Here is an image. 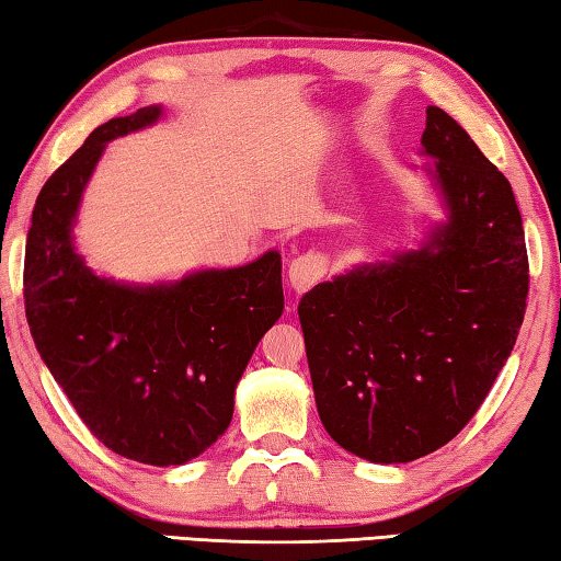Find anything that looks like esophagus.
<instances>
[{
	"label": "esophagus",
	"instance_id": "obj_1",
	"mask_svg": "<svg viewBox=\"0 0 561 561\" xmlns=\"http://www.w3.org/2000/svg\"><path fill=\"white\" fill-rule=\"evenodd\" d=\"M324 274H327V260L321 257V254L307 252L289 264V274H287L289 287L294 291H307L314 287L319 279H324Z\"/></svg>",
	"mask_w": 561,
	"mask_h": 561
}]
</instances>
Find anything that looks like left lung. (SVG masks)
<instances>
[{"mask_svg":"<svg viewBox=\"0 0 561 561\" xmlns=\"http://www.w3.org/2000/svg\"><path fill=\"white\" fill-rule=\"evenodd\" d=\"M421 165L445 210L421 247L321 282L299 301L317 411L341 448L411 462L453 440L515 346L529 289L510 180L458 121L425 108Z\"/></svg>","mask_w":561,"mask_h":561,"instance_id":"1","label":"left lung"}]
</instances>
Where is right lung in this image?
Here are the masks:
<instances>
[{
    "label": "right lung",
    "instance_id": "right-lung-1",
    "mask_svg": "<svg viewBox=\"0 0 561 561\" xmlns=\"http://www.w3.org/2000/svg\"><path fill=\"white\" fill-rule=\"evenodd\" d=\"M163 118H111L46 180L26 234L24 304L36 351L89 431L128 460L183 465L232 421L234 388L282 317V257L197 270L173 282L101 277L73 244L81 197L103 150Z\"/></svg>",
    "mask_w": 561,
    "mask_h": 561
}]
</instances>
